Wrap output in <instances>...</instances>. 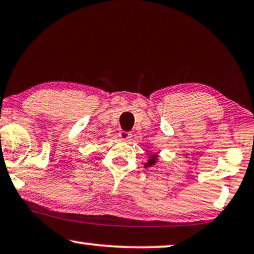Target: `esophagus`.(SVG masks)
<instances>
[{
	"instance_id": "obj_1",
	"label": "esophagus",
	"mask_w": 254,
	"mask_h": 254,
	"mask_svg": "<svg viewBox=\"0 0 254 254\" xmlns=\"http://www.w3.org/2000/svg\"><path fill=\"white\" fill-rule=\"evenodd\" d=\"M119 135H120L121 139H123V140H128V139L132 137V133H131V132H128V131H121Z\"/></svg>"
}]
</instances>
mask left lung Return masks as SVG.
Instances as JSON below:
<instances>
[{"mask_svg": "<svg viewBox=\"0 0 254 254\" xmlns=\"http://www.w3.org/2000/svg\"><path fill=\"white\" fill-rule=\"evenodd\" d=\"M156 158H158V156H156V155H152V156H149V160H148V162L145 164V167L153 166V164H154V163L156 162Z\"/></svg>", "mask_w": 254, "mask_h": 254, "instance_id": "left-lung-1", "label": "left lung"}]
</instances>
